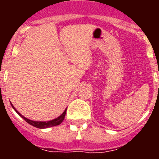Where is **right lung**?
I'll return each instance as SVG.
<instances>
[{
  "label": "right lung",
  "instance_id": "1",
  "mask_svg": "<svg viewBox=\"0 0 159 159\" xmlns=\"http://www.w3.org/2000/svg\"><path fill=\"white\" fill-rule=\"evenodd\" d=\"M11 105H12V108H13L14 110L16 111V113L19 115L20 116L21 118H23L24 119H25V121L27 122L28 123H29L30 125H32V126H33V127H37V128H40V129H43V128H48V127H54V126H57V125H60V123H62L63 121H64V117H65V115H66V111H67V109H65L64 111V113L61 115L60 116H59L58 118H57V119H52V120H50V121H48V122H38V121H33V120H30V119H27V118H25V116H23L20 113H19V112L17 111L16 110V108L14 107L13 106H12V104L11 103Z\"/></svg>",
  "mask_w": 159,
  "mask_h": 159
}]
</instances>
